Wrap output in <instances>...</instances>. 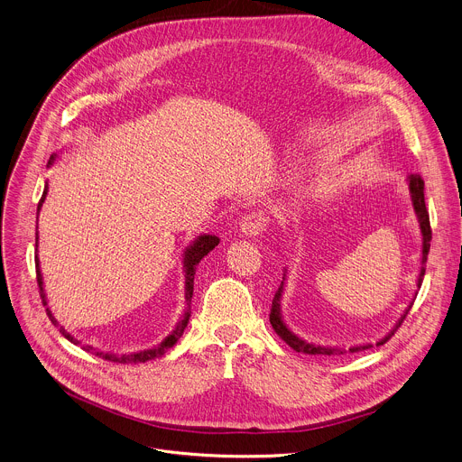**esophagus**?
<instances>
[{
  "label": "esophagus",
  "mask_w": 462,
  "mask_h": 462,
  "mask_svg": "<svg viewBox=\"0 0 462 462\" xmlns=\"http://www.w3.org/2000/svg\"><path fill=\"white\" fill-rule=\"evenodd\" d=\"M269 226V217L265 212H252L248 216H245L239 223V230L243 236L246 237H255L259 234H263Z\"/></svg>",
  "instance_id": "obj_1"
}]
</instances>
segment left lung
Instances as JSON below:
<instances>
[{
	"label": "left lung",
	"mask_w": 462,
	"mask_h": 462,
	"mask_svg": "<svg viewBox=\"0 0 462 462\" xmlns=\"http://www.w3.org/2000/svg\"><path fill=\"white\" fill-rule=\"evenodd\" d=\"M408 186H410V197H411V205H413V210H415V216H417V221H419V228H420V236H422V255H420V273H419V278H417V287L420 289L422 285V278H424V273H426V261H428V252H430V241H431V228H430V216L426 212V203H424V180L420 179V175H408ZM285 280H287V269H285V274H283V282L273 300V310H271V323H273V328L278 333V337L282 340H285L296 353H305V355H327V356H337V355H344V353H358V351H364V349H369L373 347V344H358V346H353L349 349H344V347H331V346H318V344H312V342H307L303 338H300L296 333H292L289 325L285 323L283 319V312H282V298H283V291H285ZM417 298V294H415ZM415 300H411V303L406 307L404 314L399 318V321L394 323V327L391 328V331L380 338L376 342V346H383L397 328L402 325L404 318L408 316L411 305H413Z\"/></svg>",
	"instance_id": "1"
}]
</instances>
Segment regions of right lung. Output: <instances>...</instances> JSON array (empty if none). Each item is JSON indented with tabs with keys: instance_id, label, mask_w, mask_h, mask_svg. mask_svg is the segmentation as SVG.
Masks as SVG:
<instances>
[{
	"instance_id": "obj_1",
	"label": "right lung",
	"mask_w": 462,
	"mask_h": 462,
	"mask_svg": "<svg viewBox=\"0 0 462 462\" xmlns=\"http://www.w3.org/2000/svg\"><path fill=\"white\" fill-rule=\"evenodd\" d=\"M56 153L54 155H51V159H49V162H47V168H51L52 164H54V161H56ZM47 182H45V186H43V195H42V199H40V203H38V210H36V216L40 214V210H42V205H43V201H45V197H47ZM36 221H38V217H36ZM38 225V223H36ZM36 230H38V226H36ZM219 245V237L217 236H212V234H199L197 236L186 248H184V252H182V269H184V300H186V310H184V314L180 316V319L177 321V325H175V328L173 331L159 344V346H155V347H150V349H144V351H137V353H122V355H118V353H104V351H97L95 347H91V346H82L88 353H93V355H97V356H100V358H104V360H109V362H118V364H137V362H150V360H155V358H159V356H162L170 347H173L175 344H177V340L182 337V333H184V328H186V325H188V319H189V303H191V296H193V278H195V269H197V265H199V261L210 252V250H214L216 246ZM36 250H38V232H36ZM34 261H36V278H38V287H40V296H42V303L43 305H47V294H45V289H43V276H42V269H40V259H38V254H36V257H34ZM47 310V316H49V319L56 325V327H60V333L63 335V338H68L71 344H75V346H80L82 342L80 340H77L71 333H68L65 331V328L61 327V325H58V319L54 318V314H52V310L47 307L45 309Z\"/></svg>"
}]
</instances>
